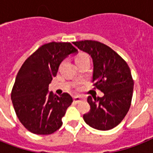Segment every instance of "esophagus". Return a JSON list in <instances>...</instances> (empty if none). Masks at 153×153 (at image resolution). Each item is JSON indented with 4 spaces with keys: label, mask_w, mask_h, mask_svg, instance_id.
<instances>
[{
    "label": "esophagus",
    "mask_w": 153,
    "mask_h": 153,
    "mask_svg": "<svg viewBox=\"0 0 153 153\" xmlns=\"http://www.w3.org/2000/svg\"><path fill=\"white\" fill-rule=\"evenodd\" d=\"M82 99H83V98H82V97H80V96H74V102H76V103L80 102Z\"/></svg>",
    "instance_id": "obj_1"
}]
</instances>
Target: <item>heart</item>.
Returning a JSON list of instances; mask_svg holds the SVG:
<instances>
[{
    "label": "heart",
    "instance_id": "heart-1",
    "mask_svg": "<svg viewBox=\"0 0 153 153\" xmlns=\"http://www.w3.org/2000/svg\"><path fill=\"white\" fill-rule=\"evenodd\" d=\"M83 59H89V58L87 56V55L84 54V53H81V54H79V55H78L76 56V58H75V62H78V61Z\"/></svg>",
    "mask_w": 153,
    "mask_h": 153
}]
</instances>
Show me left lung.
Returning a JSON list of instances; mask_svg holds the SVG:
<instances>
[{
	"mask_svg": "<svg viewBox=\"0 0 153 153\" xmlns=\"http://www.w3.org/2000/svg\"><path fill=\"white\" fill-rule=\"evenodd\" d=\"M80 51L91 55L93 61L94 88L100 90L102 98L89 96L91 105L83 119L98 130H109L121 123L128 113L133 91V81L128 64L106 45L93 40L73 42Z\"/></svg>",
	"mask_w": 153,
	"mask_h": 153,
	"instance_id": "1",
	"label": "left lung"
}]
</instances>
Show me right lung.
I'll use <instances>...</instances> for the list:
<instances>
[{"label":"right lung","mask_w":153,"mask_h":153,"mask_svg":"<svg viewBox=\"0 0 153 153\" xmlns=\"http://www.w3.org/2000/svg\"><path fill=\"white\" fill-rule=\"evenodd\" d=\"M77 52L70 43L51 42L40 47L20 67L11 99L16 116L31 133L48 135L62 126L73 99L67 93L54 95L48 86L62 60Z\"/></svg>","instance_id":"right-lung-1"}]
</instances>
